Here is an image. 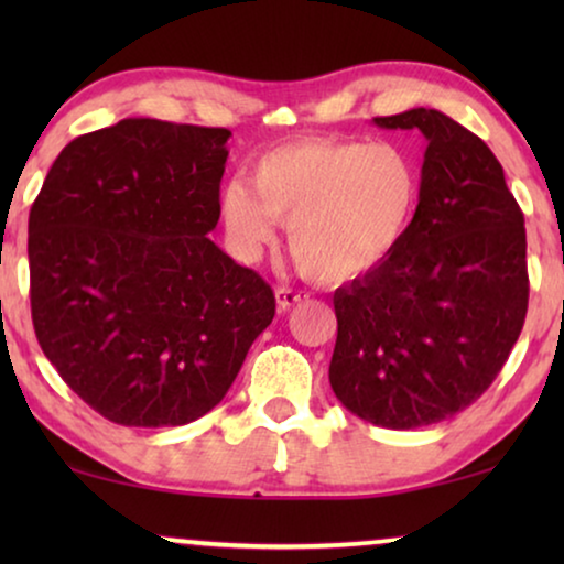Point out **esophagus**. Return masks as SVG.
Masks as SVG:
<instances>
[{
	"instance_id": "1",
	"label": "esophagus",
	"mask_w": 564,
	"mask_h": 564,
	"mask_svg": "<svg viewBox=\"0 0 564 564\" xmlns=\"http://www.w3.org/2000/svg\"><path fill=\"white\" fill-rule=\"evenodd\" d=\"M274 297H276V307H280V311H290L292 305H297L300 300H305L307 295H305V292H300V290L276 288V290H274Z\"/></svg>"
}]
</instances>
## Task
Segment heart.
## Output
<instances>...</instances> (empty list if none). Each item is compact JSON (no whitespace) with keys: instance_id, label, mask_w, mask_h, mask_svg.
<instances>
[{"instance_id":"obj_1","label":"heart","mask_w":564,"mask_h":564,"mask_svg":"<svg viewBox=\"0 0 564 564\" xmlns=\"http://www.w3.org/2000/svg\"><path fill=\"white\" fill-rule=\"evenodd\" d=\"M419 195L415 161L395 143L303 138L253 159L249 182H228L220 215L241 259H257L288 223V243L305 274L349 282L398 249Z\"/></svg>"}]
</instances>
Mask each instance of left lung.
<instances>
[{
	"label": "left lung",
	"instance_id": "obj_1",
	"mask_svg": "<svg viewBox=\"0 0 564 564\" xmlns=\"http://www.w3.org/2000/svg\"><path fill=\"white\" fill-rule=\"evenodd\" d=\"M375 126L426 135L419 207L398 249L334 292L328 380L346 411L403 431L465 411L503 369L529 305L527 228L496 153L449 115Z\"/></svg>",
	"mask_w": 564,
	"mask_h": 564
}]
</instances>
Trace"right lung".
<instances>
[{"instance_id": "1", "label": "right lung", "mask_w": 564, "mask_h": 564, "mask_svg": "<svg viewBox=\"0 0 564 564\" xmlns=\"http://www.w3.org/2000/svg\"><path fill=\"white\" fill-rule=\"evenodd\" d=\"M230 130L126 118L74 138L30 207L37 344L120 426H184L226 398L274 292L207 234Z\"/></svg>"}]
</instances>
